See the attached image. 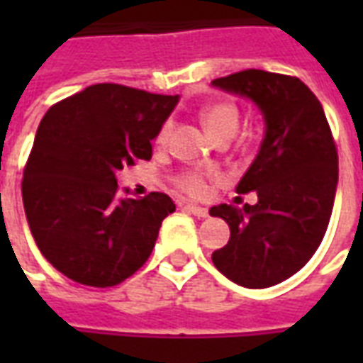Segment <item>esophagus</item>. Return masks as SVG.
I'll use <instances>...</instances> for the list:
<instances>
[{
	"label": "esophagus",
	"instance_id": "1",
	"mask_svg": "<svg viewBox=\"0 0 363 363\" xmlns=\"http://www.w3.org/2000/svg\"><path fill=\"white\" fill-rule=\"evenodd\" d=\"M184 210L190 213H194L196 218H206V216H208V210H206V208H202V206H196V204H186L184 206Z\"/></svg>",
	"mask_w": 363,
	"mask_h": 363
}]
</instances>
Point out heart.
I'll list each match as a JSON object with an SVG mask.
<instances>
[{"instance_id":"1","label":"heart","mask_w":363,"mask_h":363,"mask_svg":"<svg viewBox=\"0 0 363 363\" xmlns=\"http://www.w3.org/2000/svg\"><path fill=\"white\" fill-rule=\"evenodd\" d=\"M202 124L206 126V130L218 140V138H233V134L239 128V108L231 101H218V103H212L206 106L202 114ZM171 132H173V126L171 122H165L157 134V143L159 145H167L169 140H171ZM177 186L186 192L189 196H204L206 189V174L198 169H186L182 171L181 174H177Z\"/></svg>"}]
</instances>
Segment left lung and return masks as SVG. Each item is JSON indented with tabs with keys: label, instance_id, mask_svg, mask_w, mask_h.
Segmentation results:
<instances>
[{
	"label": "left lung",
	"instance_id": "left-lung-1",
	"mask_svg": "<svg viewBox=\"0 0 363 363\" xmlns=\"http://www.w3.org/2000/svg\"><path fill=\"white\" fill-rule=\"evenodd\" d=\"M249 96L267 120L257 159L237 184L257 190L255 206H213L231 237L213 251L216 268L245 288H270L307 264L328 228L338 182V153L319 99L294 75L243 69L213 79Z\"/></svg>",
	"mask_w": 363,
	"mask_h": 363
}]
</instances>
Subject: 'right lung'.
I'll use <instances>...</instances> for the list:
<instances>
[{
    "label": "right lung",
    "mask_w": 363,
    "mask_h": 363,
    "mask_svg": "<svg viewBox=\"0 0 363 363\" xmlns=\"http://www.w3.org/2000/svg\"><path fill=\"white\" fill-rule=\"evenodd\" d=\"M179 103L118 83H96L52 104L23 171V204L44 259L69 280L111 288L150 259L163 192L122 198L114 173L150 161L151 140Z\"/></svg>",
    "instance_id": "add662e5"
}]
</instances>
